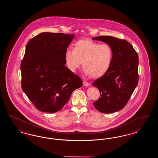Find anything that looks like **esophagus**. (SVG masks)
<instances>
[{
    "instance_id": "obj_1",
    "label": "esophagus",
    "mask_w": 158,
    "mask_h": 158,
    "mask_svg": "<svg viewBox=\"0 0 158 158\" xmlns=\"http://www.w3.org/2000/svg\"><path fill=\"white\" fill-rule=\"evenodd\" d=\"M83 85L85 86H89L90 85V83H89L88 82H86V81H83Z\"/></svg>"
}]
</instances>
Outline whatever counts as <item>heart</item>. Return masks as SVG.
<instances>
[{
	"instance_id": "heart-1",
	"label": "heart",
	"mask_w": 158,
	"mask_h": 158,
	"mask_svg": "<svg viewBox=\"0 0 158 158\" xmlns=\"http://www.w3.org/2000/svg\"><path fill=\"white\" fill-rule=\"evenodd\" d=\"M113 58V51L110 45L100 44L88 39L77 41L73 50L68 48L64 54L65 61L70 70L75 72L82 63L85 73L93 78L105 75L110 69Z\"/></svg>"
}]
</instances>
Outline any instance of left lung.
Returning <instances> with one entry per match:
<instances>
[{
    "instance_id": "8db88e82",
    "label": "left lung",
    "mask_w": 158,
    "mask_h": 158,
    "mask_svg": "<svg viewBox=\"0 0 158 158\" xmlns=\"http://www.w3.org/2000/svg\"><path fill=\"white\" fill-rule=\"evenodd\" d=\"M92 40L106 43L113 51L110 69L92 83L99 90L101 96L94 105L101 113H114L126 106L137 85L138 54L124 40L111 36H99Z\"/></svg>"
}]
</instances>
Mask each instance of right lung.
<instances>
[{"instance_id":"add662e5","label":"right lung","mask_w":158,"mask_h":158,"mask_svg":"<svg viewBox=\"0 0 158 158\" xmlns=\"http://www.w3.org/2000/svg\"><path fill=\"white\" fill-rule=\"evenodd\" d=\"M74 34L42 32L31 39L21 64L23 90L38 110L56 113L82 81L66 66L64 54Z\"/></svg>"}]
</instances>
